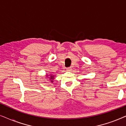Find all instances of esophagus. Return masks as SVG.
Wrapping results in <instances>:
<instances>
[{
	"instance_id": "34e87169",
	"label": "esophagus",
	"mask_w": 126,
	"mask_h": 126,
	"mask_svg": "<svg viewBox=\"0 0 126 126\" xmlns=\"http://www.w3.org/2000/svg\"><path fill=\"white\" fill-rule=\"evenodd\" d=\"M71 70H72V68H70V67H69V68H66V70L67 71H71Z\"/></svg>"
}]
</instances>
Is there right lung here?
I'll use <instances>...</instances> for the list:
<instances>
[{"label":"right lung","instance_id":"add662e5","mask_svg":"<svg viewBox=\"0 0 126 126\" xmlns=\"http://www.w3.org/2000/svg\"><path fill=\"white\" fill-rule=\"evenodd\" d=\"M54 76H53V75H50V77H49V78L50 79V80H51V82H53V81H52V80H53V79H54Z\"/></svg>","mask_w":126,"mask_h":126}]
</instances>
